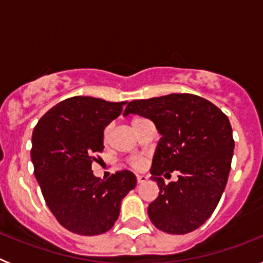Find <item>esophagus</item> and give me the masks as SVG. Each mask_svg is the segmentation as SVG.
<instances>
[{
    "mask_svg": "<svg viewBox=\"0 0 263 263\" xmlns=\"http://www.w3.org/2000/svg\"><path fill=\"white\" fill-rule=\"evenodd\" d=\"M147 179H148L147 175H137V182H138L139 184H141V183H145Z\"/></svg>",
    "mask_w": 263,
    "mask_h": 263,
    "instance_id": "1",
    "label": "esophagus"
}]
</instances>
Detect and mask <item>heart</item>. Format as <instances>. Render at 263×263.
<instances>
[{
	"label": "heart",
	"mask_w": 263,
	"mask_h": 263,
	"mask_svg": "<svg viewBox=\"0 0 263 263\" xmlns=\"http://www.w3.org/2000/svg\"><path fill=\"white\" fill-rule=\"evenodd\" d=\"M142 121H145V118L142 117H134L133 120H132V127L133 129H136L137 126H138ZM104 142L108 143L109 142V138H110V126H106L105 129H104ZM132 164H133L134 167H137V168H141V167L143 166V162L141 158H134L133 160H132Z\"/></svg>",
	"instance_id": "obj_1"
}]
</instances>
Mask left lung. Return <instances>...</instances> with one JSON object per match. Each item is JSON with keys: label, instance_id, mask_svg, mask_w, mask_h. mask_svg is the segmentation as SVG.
<instances>
[{"label": "left lung", "instance_id": "1", "mask_svg": "<svg viewBox=\"0 0 263 263\" xmlns=\"http://www.w3.org/2000/svg\"><path fill=\"white\" fill-rule=\"evenodd\" d=\"M150 118L162 138L152 179L159 195L147 208L162 232L185 234L210 218L228 182L234 141L231 122L211 101L191 93H171L127 104L124 116ZM176 169L178 180L164 185L162 175Z\"/></svg>", "mask_w": 263, "mask_h": 263}]
</instances>
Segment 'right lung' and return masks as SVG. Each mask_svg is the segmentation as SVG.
Here are the masks:
<instances>
[{
  "label": "right lung",
  "instance_id": "add662e5",
  "mask_svg": "<svg viewBox=\"0 0 263 263\" xmlns=\"http://www.w3.org/2000/svg\"><path fill=\"white\" fill-rule=\"evenodd\" d=\"M125 103L75 96L52 106L32 132L34 174L60 225L81 236L105 233L117 221L121 201L137 185L132 171L106 180L93 175L92 163L104 150V129Z\"/></svg>",
  "mask_w": 263,
  "mask_h": 263
}]
</instances>
